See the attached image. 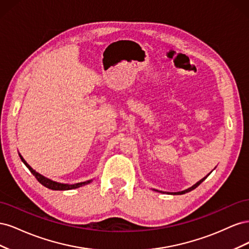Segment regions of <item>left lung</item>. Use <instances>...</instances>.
I'll list each match as a JSON object with an SVG mask.
<instances>
[{
  "mask_svg": "<svg viewBox=\"0 0 249 249\" xmlns=\"http://www.w3.org/2000/svg\"><path fill=\"white\" fill-rule=\"evenodd\" d=\"M211 173V172H210ZM210 173H209V175H210ZM208 175V176H209ZM208 176L207 177H205V178H201L200 180H199V182H197L196 184H195V185H193L192 187H190V188H188V189H186V190H184V191H179V192H171L170 194H173V195H178V194H185V193H187V192H190V191H192L193 189H195V188H196V187H198L202 182H203V180H205L207 178H208ZM155 191H158V192H162V191H159V190H156V189H154Z\"/></svg>",
  "mask_w": 249,
  "mask_h": 249,
  "instance_id": "1",
  "label": "left lung"
}]
</instances>
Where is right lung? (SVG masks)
<instances>
[{"instance_id":"right-lung-1","label":"right lung","mask_w":249,"mask_h":249,"mask_svg":"<svg viewBox=\"0 0 249 249\" xmlns=\"http://www.w3.org/2000/svg\"><path fill=\"white\" fill-rule=\"evenodd\" d=\"M18 155H19V158L21 159V161L24 162V164L29 168V170L31 171V173L36 178V179L38 180V182H39L41 185H43L44 187L49 188V189H52V190H71V189H76V188H79V187H82V186H85V185L89 184V183L92 180V179H89V180H86V182L77 183V184H71H71H62V183L55 182V180H52V179H50V178H46V177L41 176L40 173L36 172V171H35L31 166H30V165L25 161V159L20 156V154H18Z\"/></svg>"}]
</instances>
